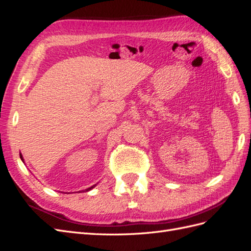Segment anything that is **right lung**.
<instances>
[{
    "instance_id": "add662e5",
    "label": "right lung",
    "mask_w": 251,
    "mask_h": 251,
    "mask_svg": "<svg viewBox=\"0 0 251 251\" xmlns=\"http://www.w3.org/2000/svg\"><path fill=\"white\" fill-rule=\"evenodd\" d=\"M20 157H21V159H22V160H23V156H22V154H20ZM23 161H24V160H23ZM93 187H94V186H92V187H89V188H87V189H86V192L90 191V189H91V188H93Z\"/></svg>"
}]
</instances>
